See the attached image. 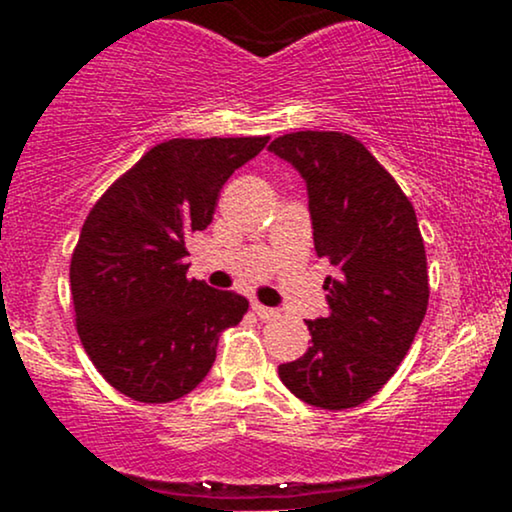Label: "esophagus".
Wrapping results in <instances>:
<instances>
[{
    "mask_svg": "<svg viewBox=\"0 0 512 512\" xmlns=\"http://www.w3.org/2000/svg\"><path fill=\"white\" fill-rule=\"evenodd\" d=\"M252 310H255V315L260 317V320H276V317H279V310L267 308V305L262 303H252Z\"/></svg>",
    "mask_w": 512,
    "mask_h": 512,
    "instance_id": "esophagus-1",
    "label": "esophagus"
}]
</instances>
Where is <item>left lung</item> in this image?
I'll return each instance as SVG.
<instances>
[{"instance_id":"obj_1","label":"left lung","mask_w":512,"mask_h":512,"mask_svg":"<svg viewBox=\"0 0 512 512\" xmlns=\"http://www.w3.org/2000/svg\"><path fill=\"white\" fill-rule=\"evenodd\" d=\"M269 151L308 185L317 257L330 313L305 320L308 351L281 363L279 378L298 399L342 411L363 404L395 375L428 308L426 248L416 211L397 180L344 132H291Z\"/></svg>"}]
</instances>
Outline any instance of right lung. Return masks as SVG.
<instances>
[{
  "label": "right lung",
  "mask_w": 512,
  "mask_h": 512,
  "mask_svg": "<svg viewBox=\"0 0 512 512\" xmlns=\"http://www.w3.org/2000/svg\"><path fill=\"white\" fill-rule=\"evenodd\" d=\"M269 137L168 139L88 211L69 281L76 332L98 373L134 402L185 397L250 303L187 279V238L214 219L223 182Z\"/></svg>",
  "instance_id": "right-lung-1"
}]
</instances>
